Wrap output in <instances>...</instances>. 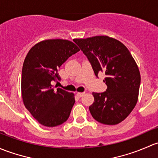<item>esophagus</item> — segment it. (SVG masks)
Wrapping results in <instances>:
<instances>
[{"mask_svg":"<svg viewBox=\"0 0 158 158\" xmlns=\"http://www.w3.org/2000/svg\"><path fill=\"white\" fill-rule=\"evenodd\" d=\"M84 94H85V93H81V92L77 93V97H83V96H84Z\"/></svg>","mask_w":158,"mask_h":158,"instance_id":"esophagus-1","label":"esophagus"}]
</instances>
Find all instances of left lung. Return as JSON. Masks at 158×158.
Instances as JSON below:
<instances>
[{
    "label": "left lung",
    "instance_id": "obj_1",
    "mask_svg": "<svg viewBox=\"0 0 158 158\" xmlns=\"http://www.w3.org/2000/svg\"><path fill=\"white\" fill-rule=\"evenodd\" d=\"M74 42L87 57L95 75L101 72L106 75L103 81L106 91L92 94L91 115L102 124H118L138 102L141 75L135 61L124 44L107 35L74 39Z\"/></svg>",
    "mask_w": 158,
    "mask_h": 158
}]
</instances>
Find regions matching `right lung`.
Here are the masks:
<instances>
[{
    "instance_id": "1",
    "label": "right lung",
    "mask_w": 158,
    "mask_h": 158,
    "mask_svg": "<svg viewBox=\"0 0 158 158\" xmlns=\"http://www.w3.org/2000/svg\"><path fill=\"white\" fill-rule=\"evenodd\" d=\"M80 51L66 40H46L32 46L24 60L21 77L23 102L41 125L55 127L68 120L75 103L74 94L57 88L52 81L59 80L58 68Z\"/></svg>"
}]
</instances>
